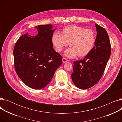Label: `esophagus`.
I'll return each mask as SVG.
<instances>
[{
    "instance_id": "34e87169",
    "label": "esophagus",
    "mask_w": 122,
    "mask_h": 122,
    "mask_svg": "<svg viewBox=\"0 0 122 122\" xmlns=\"http://www.w3.org/2000/svg\"><path fill=\"white\" fill-rule=\"evenodd\" d=\"M62 61H63V63H66V62H67L68 61V60L63 57V58H62Z\"/></svg>"
}]
</instances>
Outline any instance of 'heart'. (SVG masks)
Instances as JSON below:
<instances>
[{"label":"heart","instance_id":"1","mask_svg":"<svg viewBox=\"0 0 122 122\" xmlns=\"http://www.w3.org/2000/svg\"><path fill=\"white\" fill-rule=\"evenodd\" d=\"M51 41L56 52H61L69 43L70 47L66 50L65 55L69 58H74L77 55L82 57L92 50L96 41V35L92 29L71 25L63 28L61 34L53 33Z\"/></svg>","mask_w":122,"mask_h":122}]
</instances>
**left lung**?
Segmentation results:
<instances>
[{"instance_id": "1", "label": "left lung", "mask_w": 122, "mask_h": 122, "mask_svg": "<svg viewBox=\"0 0 122 122\" xmlns=\"http://www.w3.org/2000/svg\"><path fill=\"white\" fill-rule=\"evenodd\" d=\"M97 30L95 46L82 60L74 62L71 78L79 88L86 89L99 81L103 75L111 52L109 38L104 28L95 24Z\"/></svg>"}]
</instances>
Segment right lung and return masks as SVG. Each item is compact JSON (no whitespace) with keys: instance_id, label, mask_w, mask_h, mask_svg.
Here are the masks:
<instances>
[{"instance_id":"right-lung-1","label":"right lung","mask_w":122,"mask_h":122,"mask_svg":"<svg viewBox=\"0 0 122 122\" xmlns=\"http://www.w3.org/2000/svg\"><path fill=\"white\" fill-rule=\"evenodd\" d=\"M38 34L28 33L19 37L14 50L16 72L24 84L36 89L46 87L62 63V57L53 49L51 25L36 26Z\"/></svg>"}]
</instances>
